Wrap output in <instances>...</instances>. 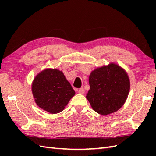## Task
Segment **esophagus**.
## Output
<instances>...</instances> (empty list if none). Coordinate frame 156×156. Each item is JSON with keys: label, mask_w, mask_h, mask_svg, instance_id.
I'll return each instance as SVG.
<instances>
[{"label": "esophagus", "mask_w": 156, "mask_h": 156, "mask_svg": "<svg viewBox=\"0 0 156 156\" xmlns=\"http://www.w3.org/2000/svg\"><path fill=\"white\" fill-rule=\"evenodd\" d=\"M78 93L81 94H84V89L83 88H81L79 89Z\"/></svg>", "instance_id": "34e87169"}]
</instances>
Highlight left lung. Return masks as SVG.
<instances>
[{
    "label": "left lung",
    "instance_id": "8db88e82",
    "mask_svg": "<svg viewBox=\"0 0 156 156\" xmlns=\"http://www.w3.org/2000/svg\"><path fill=\"white\" fill-rule=\"evenodd\" d=\"M87 98L97 113L107 115L120 109L127 100L130 80L125 69L110 63L92 71Z\"/></svg>",
    "mask_w": 156,
    "mask_h": 156
}]
</instances>
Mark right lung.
I'll return each mask as SVG.
<instances>
[{
    "label": "right lung",
    "instance_id": "1",
    "mask_svg": "<svg viewBox=\"0 0 156 156\" xmlns=\"http://www.w3.org/2000/svg\"><path fill=\"white\" fill-rule=\"evenodd\" d=\"M35 103L51 114L62 111L75 91L62 71L47 68L36 75L31 84Z\"/></svg>",
    "mask_w": 156,
    "mask_h": 156
}]
</instances>
